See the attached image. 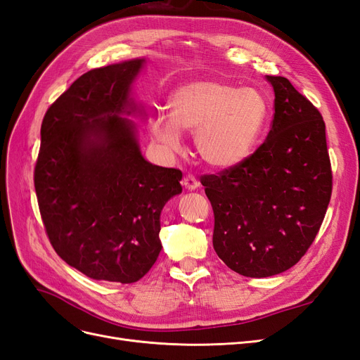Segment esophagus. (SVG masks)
Here are the masks:
<instances>
[{
  "mask_svg": "<svg viewBox=\"0 0 360 360\" xmlns=\"http://www.w3.org/2000/svg\"><path fill=\"white\" fill-rule=\"evenodd\" d=\"M183 184H184V186H186L189 191H193V189H197V188L200 186V181H198L197 177L192 176V174H188V176L183 179Z\"/></svg>",
  "mask_w": 360,
  "mask_h": 360,
  "instance_id": "34e87169",
  "label": "esophagus"
}]
</instances>
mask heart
Returning a JSON list of instances; mask_svg holds the SVG:
<instances>
[{
    "label": "heart",
    "instance_id": "1",
    "mask_svg": "<svg viewBox=\"0 0 360 360\" xmlns=\"http://www.w3.org/2000/svg\"><path fill=\"white\" fill-rule=\"evenodd\" d=\"M168 106L169 115L158 114L150 122L156 143L167 151H179L181 132L193 134L200 158L219 169L236 167L252 153L269 111L258 90L217 81L179 86Z\"/></svg>",
    "mask_w": 360,
    "mask_h": 360
}]
</instances>
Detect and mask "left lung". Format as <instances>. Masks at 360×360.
Returning <instances> with one entry per match:
<instances>
[{
    "label": "left lung",
    "instance_id": "8db88e82",
    "mask_svg": "<svg viewBox=\"0 0 360 360\" xmlns=\"http://www.w3.org/2000/svg\"><path fill=\"white\" fill-rule=\"evenodd\" d=\"M267 81L275 114L264 143L238 165L201 177L216 254L249 278L299 263L320 231L333 184L320 111L284 76Z\"/></svg>",
    "mask_w": 360,
    "mask_h": 360
}]
</instances>
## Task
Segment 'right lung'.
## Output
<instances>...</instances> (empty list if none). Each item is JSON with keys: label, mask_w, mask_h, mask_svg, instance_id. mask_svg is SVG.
<instances>
[{"label": "right lung", "mask_w": 360, "mask_h": 360, "mask_svg": "<svg viewBox=\"0 0 360 360\" xmlns=\"http://www.w3.org/2000/svg\"><path fill=\"white\" fill-rule=\"evenodd\" d=\"M144 60L79 76L43 117L34 188L61 259L96 281L132 284L156 263L160 212L181 192V171L151 165L120 114Z\"/></svg>", "instance_id": "right-lung-1"}]
</instances>
